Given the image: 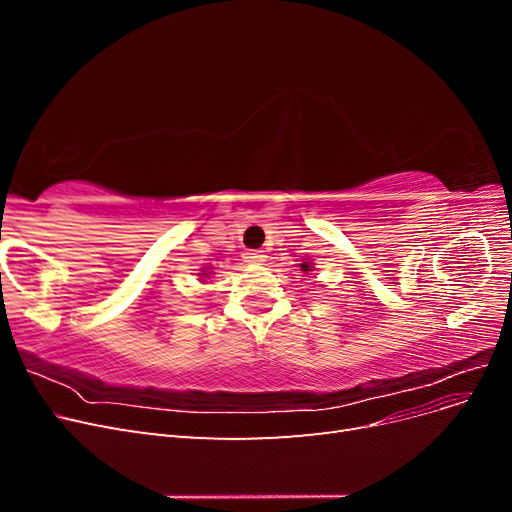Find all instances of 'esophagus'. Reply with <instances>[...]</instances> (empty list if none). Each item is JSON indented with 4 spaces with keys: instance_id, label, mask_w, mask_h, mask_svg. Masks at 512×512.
Listing matches in <instances>:
<instances>
[{
    "instance_id": "1",
    "label": "esophagus",
    "mask_w": 512,
    "mask_h": 512,
    "mask_svg": "<svg viewBox=\"0 0 512 512\" xmlns=\"http://www.w3.org/2000/svg\"><path fill=\"white\" fill-rule=\"evenodd\" d=\"M243 258H245V262H252V265H260V262H265V254L258 250H247L243 254Z\"/></svg>"
}]
</instances>
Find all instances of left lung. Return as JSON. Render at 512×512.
<instances>
[{"mask_svg": "<svg viewBox=\"0 0 512 512\" xmlns=\"http://www.w3.org/2000/svg\"><path fill=\"white\" fill-rule=\"evenodd\" d=\"M299 267H301V271H305V273H307V271H314V267H312V262H301V265H299Z\"/></svg>", "mask_w": 512, "mask_h": 512, "instance_id": "8db88e82", "label": "left lung"}]
</instances>
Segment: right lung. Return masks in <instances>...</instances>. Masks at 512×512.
<instances>
[{
	"mask_svg": "<svg viewBox=\"0 0 512 512\" xmlns=\"http://www.w3.org/2000/svg\"><path fill=\"white\" fill-rule=\"evenodd\" d=\"M200 275H203V277H209V275H207V271H203V273H200Z\"/></svg>",
	"mask_w": 512,
	"mask_h": 512,
	"instance_id": "1",
	"label": "right lung"
}]
</instances>
